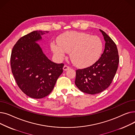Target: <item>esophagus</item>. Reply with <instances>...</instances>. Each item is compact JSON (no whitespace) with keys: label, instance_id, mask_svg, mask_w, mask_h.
I'll use <instances>...</instances> for the list:
<instances>
[{"label":"esophagus","instance_id":"obj_1","mask_svg":"<svg viewBox=\"0 0 135 135\" xmlns=\"http://www.w3.org/2000/svg\"><path fill=\"white\" fill-rule=\"evenodd\" d=\"M69 68H70V67H69V66H68L67 65H65V66H64L63 68V69L64 70H68V69H69Z\"/></svg>","mask_w":135,"mask_h":135}]
</instances>
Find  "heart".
<instances>
[{
    "instance_id": "obj_1",
    "label": "heart",
    "mask_w": 135,
    "mask_h": 135,
    "mask_svg": "<svg viewBox=\"0 0 135 135\" xmlns=\"http://www.w3.org/2000/svg\"><path fill=\"white\" fill-rule=\"evenodd\" d=\"M51 47L59 60H62L67 52L76 65L80 67L90 66L96 62L102 54L103 45L97 36L88 33L70 31L63 34L58 43L52 42Z\"/></svg>"
}]
</instances>
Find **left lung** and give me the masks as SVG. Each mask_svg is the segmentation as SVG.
<instances>
[{
	"instance_id": "obj_1",
	"label": "left lung",
	"mask_w": 135,
	"mask_h": 135,
	"mask_svg": "<svg viewBox=\"0 0 135 135\" xmlns=\"http://www.w3.org/2000/svg\"><path fill=\"white\" fill-rule=\"evenodd\" d=\"M100 31L105 42L101 57L92 66L76 70V86L83 93L91 95L100 93L110 85L119 62L115 42L104 31Z\"/></svg>"
}]
</instances>
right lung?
<instances>
[{
    "label": "right lung",
    "mask_w": 135,
    "mask_h": 135,
    "mask_svg": "<svg viewBox=\"0 0 135 135\" xmlns=\"http://www.w3.org/2000/svg\"><path fill=\"white\" fill-rule=\"evenodd\" d=\"M48 31H33L21 37L14 45L11 55L12 73L18 86L33 98H42L51 93L63 63H56L43 53L37 41Z\"/></svg>",
    "instance_id": "add662e5"
}]
</instances>
